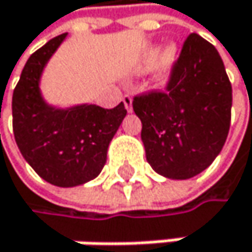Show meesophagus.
<instances>
[{
	"mask_svg": "<svg viewBox=\"0 0 252 252\" xmlns=\"http://www.w3.org/2000/svg\"><path fill=\"white\" fill-rule=\"evenodd\" d=\"M122 101H124L125 109H127L128 112H131V110H133V96L128 95V94H125L124 98H122Z\"/></svg>",
	"mask_w": 252,
	"mask_h": 252,
	"instance_id": "esophagus-1",
	"label": "esophagus"
}]
</instances>
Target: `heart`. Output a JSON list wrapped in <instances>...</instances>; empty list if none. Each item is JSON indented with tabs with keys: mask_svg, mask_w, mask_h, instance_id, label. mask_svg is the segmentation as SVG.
<instances>
[{
	"mask_svg": "<svg viewBox=\"0 0 252 252\" xmlns=\"http://www.w3.org/2000/svg\"><path fill=\"white\" fill-rule=\"evenodd\" d=\"M156 57H157V62H156V81H157V84L164 86L168 83V80L171 78L172 69H174V66L177 63V57H178L177 45L175 43L164 45L158 51V54H157L156 48L150 50L143 57V62L140 64V71H145V69H148V67H151Z\"/></svg>",
	"mask_w": 252,
	"mask_h": 252,
	"instance_id": "b5f03b06",
	"label": "heart"
}]
</instances>
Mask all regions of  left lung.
Instances as JSON below:
<instances>
[{
  "mask_svg": "<svg viewBox=\"0 0 252 252\" xmlns=\"http://www.w3.org/2000/svg\"><path fill=\"white\" fill-rule=\"evenodd\" d=\"M231 101V83L216 48L189 34L166 92L133 98L151 168L172 180H188L207 169L227 140Z\"/></svg>",
  "mask_w": 252,
  "mask_h": 252,
  "instance_id": "left-lung-1",
  "label": "left lung"
}]
</instances>
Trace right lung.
Segmentation results:
<instances>
[{
  "mask_svg": "<svg viewBox=\"0 0 252 252\" xmlns=\"http://www.w3.org/2000/svg\"><path fill=\"white\" fill-rule=\"evenodd\" d=\"M64 37L66 33L51 39L27 60L13 91L12 113L15 140L28 164L51 185L74 188L99 175L127 110L124 102L115 109L95 104L56 109L43 101L40 75Z\"/></svg>",
  "mask_w": 252,
  "mask_h": 252,
  "instance_id": "right-lung-1",
  "label": "right lung"
}]
</instances>
